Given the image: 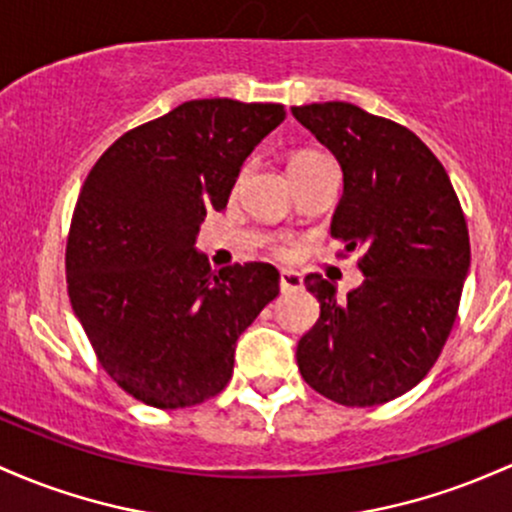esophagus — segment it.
I'll use <instances>...</instances> for the list:
<instances>
[{"instance_id":"1","label":"esophagus","mask_w":512,"mask_h":512,"mask_svg":"<svg viewBox=\"0 0 512 512\" xmlns=\"http://www.w3.org/2000/svg\"><path fill=\"white\" fill-rule=\"evenodd\" d=\"M279 286H282V291H296L303 286V279L299 272H291V269H282V274H279Z\"/></svg>"}]
</instances>
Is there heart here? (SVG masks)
Masks as SVG:
<instances>
[{"mask_svg":"<svg viewBox=\"0 0 512 512\" xmlns=\"http://www.w3.org/2000/svg\"><path fill=\"white\" fill-rule=\"evenodd\" d=\"M323 160V155L311 153V150H303V153H296L291 157V167H303V165H311V162ZM272 252L277 257H291L294 255V243L289 238H277L272 243Z\"/></svg>","mask_w":512,"mask_h":512,"instance_id":"heart-1","label":"heart"}]
</instances>
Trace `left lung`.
I'll return each instance as SVG.
<instances>
[{
    "label": "left lung",
    "instance_id": "obj_1",
    "mask_svg": "<svg viewBox=\"0 0 512 512\" xmlns=\"http://www.w3.org/2000/svg\"><path fill=\"white\" fill-rule=\"evenodd\" d=\"M291 114L340 162L330 235L364 274L345 299L320 274L303 279L320 318L296 347L299 372L330 401L379 406L420 384L452 333L471 260L462 204L442 162L401 123L347 101Z\"/></svg>",
    "mask_w": 512,
    "mask_h": 512
}]
</instances>
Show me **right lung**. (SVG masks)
<instances>
[{"label":"right lung","mask_w":512,"mask_h":512,"mask_svg":"<svg viewBox=\"0 0 512 512\" xmlns=\"http://www.w3.org/2000/svg\"><path fill=\"white\" fill-rule=\"evenodd\" d=\"M282 104L184 101L99 157L67 235V294L106 374L162 411L226 389L235 342L279 294V272H213L194 250L223 211L245 157L284 121Z\"/></svg>","instance_id":"right-lung-1"}]
</instances>
